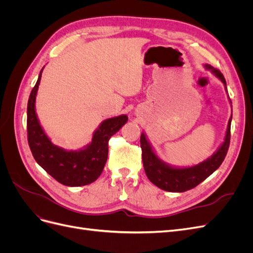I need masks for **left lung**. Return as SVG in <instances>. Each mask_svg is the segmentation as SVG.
I'll use <instances>...</instances> for the list:
<instances>
[{
    "mask_svg": "<svg viewBox=\"0 0 253 253\" xmlns=\"http://www.w3.org/2000/svg\"><path fill=\"white\" fill-rule=\"evenodd\" d=\"M205 68L207 71H210L218 80L221 81L225 86L226 93L228 94L227 84L223 74L209 64H206ZM228 99L231 104L229 96ZM231 120L232 116L229 118L224 141L220 143L217 150L201 164L191 167L181 168L165 163L163 159L158 157L147 135L142 132L140 136L142 163L145 174H147L150 181L154 183L159 189L168 191V192H185V191L191 190L197 185H200L207 177H209L214 171L217 170L221 163L224 162L229 143H230Z\"/></svg>",
    "mask_w": 253,
    "mask_h": 253,
    "instance_id": "left-lung-1",
    "label": "left lung"
}]
</instances>
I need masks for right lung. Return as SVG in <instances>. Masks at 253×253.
I'll use <instances>...</instances> for the list:
<instances>
[{
    "instance_id": "1",
    "label": "right lung",
    "mask_w": 253,
    "mask_h": 253,
    "mask_svg": "<svg viewBox=\"0 0 253 253\" xmlns=\"http://www.w3.org/2000/svg\"><path fill=\"white\" fill-rule=\"evenodd\" d=\"M43 68L27 103L29 148L38 165L60 183L68 187L89 185L101 175L108 159L109 140L126 124L127 116L120 115L103 120L94 132L91 141L79 150H65L53 144L36 113V97Z\"/></svg>"
}]
</instances>
